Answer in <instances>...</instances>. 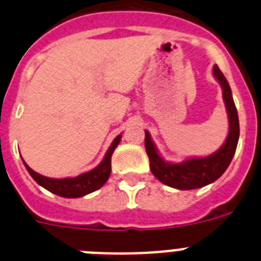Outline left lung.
Returning a JSON list of instances; mask_svg holds the SVG:
<instances>
[{
    "mask_svg": "<svg viewBox=\"0 0 261 261\" xmlns=\"http://www.w3.org/2000/svg\"><path fill=\"white\" fill-rule=\"evenodd\" d=\"M213 75L222 87L227 117H229V135L225 144L216 151L204 158H190L181 163H168L156 151L150 133L145 130V149L150 161V170L154 176L163 184L176 190H196L216 181L226 168L229 167L234 156L239 138V120L237 107L231 95V89L225 75L217 65L213 68Z\"/></svg>",
    "mask_w": 261,
    "mask_h": 261,
    "instance_id": "8db88e82",
    "label": "left lung"
}]
</instances>
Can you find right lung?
Listing matches in <instances>:
<instances>
[{
	"label": "right lung",
	"instance_id": "obj_1",
	"mask_svg": "<svg viewBox=\"0 0 261 261\" xmlns=\"http://www.w3.org/2000/svg\"><path fill=\"white\" fill-rule=\"evenodd\" d=\"M121 140V135L115 138L111 146L108 147L105 158L95 168L91 171H87L85 174H81L75 177H65V179H52V177L43 176V175L35 172L32 168L27 166V163L23 161L26 166L29 174L34 177V180L41 186L43 188L48 190L49 192L55 193L61 197H68V199H74V197H82V196L91 193L94 191L99 190L106 181L108 180L111 174V156L112 153L119 145Z\"/></svg>",
	"mask_w": 261,
	"mask_h": 261
}]
</instances>
